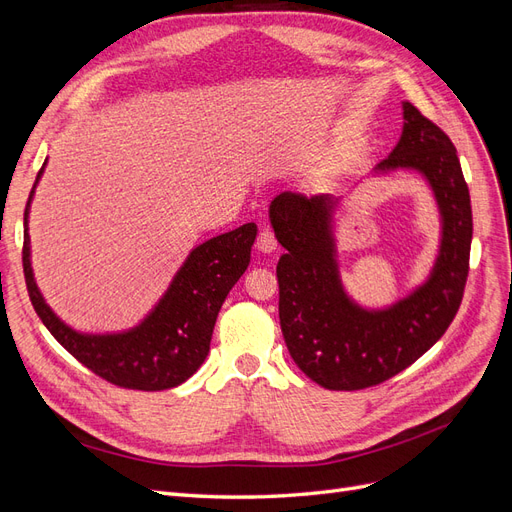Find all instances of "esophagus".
Returning <instances> with one entry per match:
<instances>
[{
    "instance_id": "obj_1",
    "label": "esophagus",
    "mask_w": 512,
    "mask_h": 512,
    "mask_svg": "<svg viewBox=\"0 0 512 512\" xmlns=\"http://www.w3.org/2000/svg\"><path fill=\"white\" fill-rule=\"evenodd\" d=\"M256 247L265 254H271L277 250V239H275L271 228H260L258 237H256Z\"/></svg>"
}]
</instances>
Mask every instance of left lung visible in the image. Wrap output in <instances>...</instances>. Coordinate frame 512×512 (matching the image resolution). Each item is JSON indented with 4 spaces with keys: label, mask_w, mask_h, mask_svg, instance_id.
Returning <instances> with one entry per match:
<instances>
[{
    "label": "left lung",
    "mask_w": 512,
    "mask_h": 512,
    "mask_svg": "<svg viewBox=\"0 0 512 512\" xmlns=\"http://www.w3.org/2000/svg\"><path fill=\"white\" fill-rule=\"evenodd\" d=\"M410 168L436 196L440 252L429 280L386 309L356 305L342 286L331 194L282 192L269 207L286 254L277 262L280 324L292 361L329 391H359L397 376L438 342L463 299L472 245V207L457 149L436 123L404 102V130L376 173Z\"/></svg>",
    "instance_id": "8db88e82"
}]
</instances>
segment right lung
Wrapping results in <instances>:
<instances>
[{"label":"right lung","mask_w":512,"mask_h":512,"mask_svg":"<svg viewBox=\"0 0 512 512\" xmlns=\"http://www.w3.org/2000/svg\"><path fill=\"white\" fill-rule=\"evenodd\" d=\"M42 170L44 166L25 207L23 273L29 299L44 327L76 361L121 389L164 391L179 386L207 359L220 307L250 265L256 224H243L194 247L160 303L138 327L113 335L79 333L44 303L29 260L27 215Z\"/></svg>","instance_id":"obj_1"}]
</instances>
